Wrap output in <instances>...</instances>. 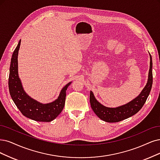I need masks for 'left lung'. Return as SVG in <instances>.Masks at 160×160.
Masks as SVG:
<instances>
[{"mask_svg":"<svg viewBox=\"0 0 160 160\" xmlns=\"http://www.w3.org/2000/svg\"><path fill=\"white\" fill-rule=\"evenodd\" d=\"M150 64L147 84L139 96L132 100L131 102L115 108H108L98 102L94 97L93 92L92 91L90 92V102L91 108L100 119L108 122H119L135 115L143 107L149 96L153 83L152 59L150 54Z\"/></svg>","mask_w":160,"mask_h":160,"instance_id":"left-lung-1","label":"left lung"}]
</instances>
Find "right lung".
<instances>
[{
  "instance_id": "right-lung-1",
  "label": "right lung",
  "mask_w": 160,
  "mask_h": 160,
  "mask_svg": "<svg viewBox=\"0 0 160 160\" xmlns=\"http://www.w3.org/2000/svg\"><path fill=\"white\" fill-rule=\"evenodd\" d=\"M21 40L13 52L11 58L8 88L10 96L23 115L39 122H50L61 113L66 98V91L71 82L64 86L58 98L49 103L43 104L29 97L23 90L18 72V55Z\"/></svg>"
}]
</instances>
